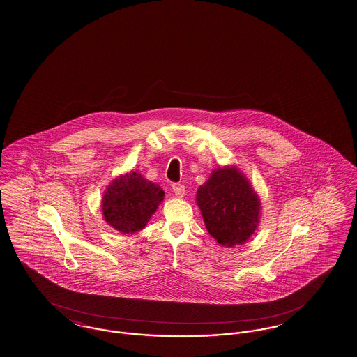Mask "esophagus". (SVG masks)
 Here are the masks:
<instances>
[{"instance_id":"34e87169","label":"esophagus","mask_w":357,"mask_h":357,"mask_svg":"<svg viewBox=\"0 0 357 357\" xmlns=\"http://www.w3.org/2000/svg\"><path fill=\"white\" fill-rule=\"evenodd\" d=\"M172 189H174L176 197L183 198V195H185V188H183V185H181V183H174Z\"/></svg>"}]
</instances>
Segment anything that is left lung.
I'll return each mask as SVG.
<instances>
[{
    "mask_svg": "<svg viewBox=\"0 0 357 357\" xmlns=\"http://www.w3.org/2000/svg\"><path fill=\"white\" fill-rule=\"evenodd\" d=\"M195 202L207 232L225 248L245 244L261 223V199L236 165L214 169L198 188Z\"/></svg>",
    "mask_w": 357,
    "mask_h": 357,
    "instance_id": "obj_1",
    "label": "left lung"
}]
</instances>
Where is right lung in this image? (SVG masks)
Instances as JSON below:
<instances>
[{"label": "right lung", "instance_id": "obj_1", "mask_svg": "<svg viewBox=\"0 0 357 357\" xmlns=\"http://www.w3.org/2000/svg\"><path fill=\"white\" fill-rule=\"evenodd\" d=\"M163 199L158 183L132 171L113 178L104 190L102 218L120 234H135L147 225Z\"/></svg>", "mask_w": 357, "mask_h": 357}]
</instances>
